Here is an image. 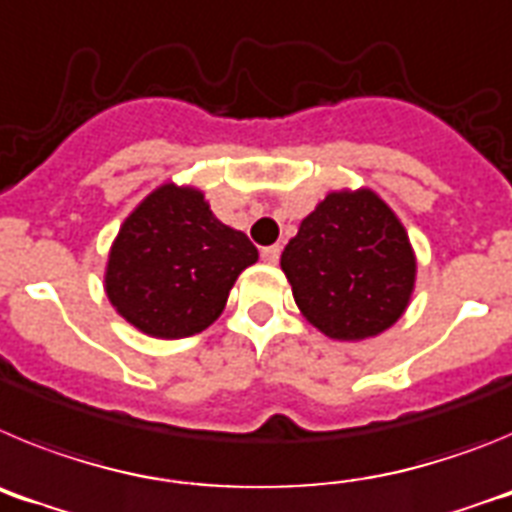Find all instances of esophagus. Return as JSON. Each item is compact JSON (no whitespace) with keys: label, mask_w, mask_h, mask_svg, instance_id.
<instances>
[{"label":"esophagus","mask_w":512,"mask_h":512,"mask_svg":"<svg viewBox=\"0 0 512 512\" xmlns=\"http://www.w3.org/2000/svg\"><path fill=\"white\" fill-rule=\"evenodd\" d=\"M279 256H282V248H279V246H266V248H261V259H264L266 264H277Z\"/></svg>","instance_id":"esophagus-1"}]
</instances>
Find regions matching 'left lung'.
<instances>
[{
    "mask_svg": "<svg viewBox=\"0 0 512 512\" xmlns=\"http://www.w3.org/2000/svg\"><path fill=\"white\" fill-rule=\"evenodd\" d=\"M297 307L320 333L364 341L408 310L415 251L408 230L372 189L330 192L282 251Z\"/></svg>",
    "mask_w": 512,
    "mask_h": 512,
    "instance_id": "8db88e82",
    "label": "left lung"
}]
</instances>
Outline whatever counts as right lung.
Returning <instances> with one entry per match:
<instances>
[{
  "label": "right lung",
  "instance_id": "right-lung-1",
  "mask_svg": "<svg viewBox=\"0 0 512 512\" xmlns=\"http://www.w3.org/2000/svg\"><path fill=\"white\" fill-rule=\"evenodd\" d=\"M259 251L212 215L194 187L161 184L120 225L104 269L117 315L153 338H187L220 318Z\"/></svg>",
  "mask_w": 512,
  "mask_h": 512
}]
</instances>
